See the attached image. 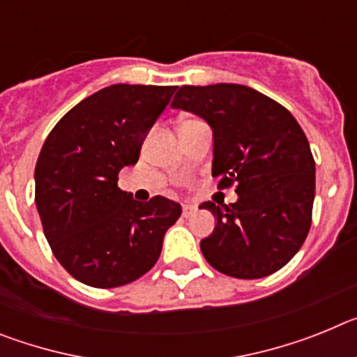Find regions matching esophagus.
<instances>
[{
  "label": "esophagus",
  "instance_id": "esophagus-1",
  "mask_svg": "<svg viewBox=\"0 0 357 357\" xmlns=\"http://www.w3.org/2000/svg\"><path fill=\"white\" fill-rule=\"evenodd\" d=\"M195 207L193 206H184L182 207V216L184 218H189V216H193V213H195Z\"/></svg>",
  "mask_w": 357,
  "mask_h": 357
}]
</instances>
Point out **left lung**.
<instances>
[{
    "mask_svg": "<svg viewBox=\"0 0 357 357\" xmlns=\"http://www.w3.org/2000/svg\"><path fill=\"white\" fill-rule=\"evenodd\" d=\"M213 128V176L236 184L238 202H204L216 218L200 248L218 272L236 279L275 273L301 250L311 227L314 159L288 109L239 84L184 85L172 102Z\"/></svg>",
    "mask_w": 357,
    "mask_h": 357,
    "instance_id": "1",
    "label": "left lung"
}]
</instances>
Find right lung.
<instances>
[{"label": "right lung", "instance_id": "right-lung-1", "mask_svg": "<svg viewBox=\"0 0 357 357\" xmlns=\"http://www.w3.org/2000/svg\"><path fill=\"white\" fill-rule=\"evenodd\" d=\"M175 89L109 85L73 107L44 141L36 206L53 255L84 284L118 288L143 277L181 218L176 202L157 195L143 204L118 188Z\"/></svg>", "mask_w": 357, "mask_h": 357}]
</instances>
